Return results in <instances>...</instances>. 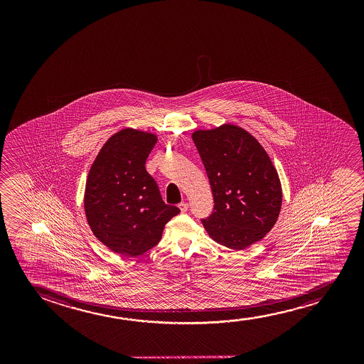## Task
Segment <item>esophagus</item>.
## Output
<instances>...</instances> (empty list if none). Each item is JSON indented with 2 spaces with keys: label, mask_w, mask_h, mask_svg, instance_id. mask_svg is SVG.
<instances>
[{
  "label": "esophagus",
  "mask_w": 364,
  "mask_h": 364,
  "mask_svg": "<svg viewBox=\"0 0 364 364\" xmlns=\"http://www.w3.org/2000/svg\"><path fill=\"white\" fill-rule=\"evenodd\" d=\"M179 209L181 210V213H185L186 210L189 209V205H188V203H181V204H179Z\"/></svg>",
  "instance_id": "esophagus-1"
}]
</instances>
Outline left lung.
Segmentation results:
<instances>
[{"label":"left lung","instance_id":"left-lung-1","mask_svg":"<svg viewBox=\"0 0 364 364\" xmlns=\"http://www.w3.org/2000/svg\"><path fill=\"white\" fill-rule=\"evenodd\" d=\"M193 140L214 196V211L201 220L210 236L232 250L264 239L279 218V174L259 141L235 125L196 130Z\"/></svg>","mask_w":364,"mask_h":364}]
</instances>
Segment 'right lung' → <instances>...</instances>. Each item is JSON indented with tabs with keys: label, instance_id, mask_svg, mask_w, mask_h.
<instances>
[{
	"label": "right lung",
	"instance_id": "add662e5",
	"mask_svg": "<svg viewBox=\"0 0 364 364\" xmlns=\"http://www.w3.org/2000/svg\"><path fill=\"white\" fill-rule=\"evenodd\" d=\"M156 136L120 130L100 149L85 184V210L95 237L115 254L139 256L158 245L165 224L180 213L165 204L145 169Z\"/></svg>",
	"mask_w": 364,
	"mask_h": 364
}]
</instances>
